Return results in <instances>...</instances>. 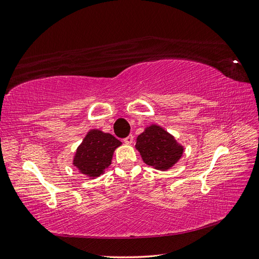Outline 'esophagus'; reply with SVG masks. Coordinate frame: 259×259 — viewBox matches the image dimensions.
<instances>
[{"label": "esophagus", "mask_w": 259, "mask_h": 259, "mask_svg": "<svg viewBox=\"0 0 259 259\" xmlns=\"http://www.w3.org/2000/svg\"><path fill=\"white\" fill-rule=\"evenodd\" d=\"M123 142H124L125 144H131L132 142H134V136L129 135L127 138L123 139Z\"/></svg>", "instance_id": "34e87169"}]
</instances>
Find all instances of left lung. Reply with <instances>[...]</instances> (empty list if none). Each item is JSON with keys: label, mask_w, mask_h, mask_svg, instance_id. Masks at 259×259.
Masks as SVG:
<instances>
[{"label": "left lung", "mask_w": 259, "mask_h": 259, "mask_svg": "<svg viewBox=\"0 0 259 259\" xmlns=\"http://www.w3.org/2000/svg\"><path fill=\"white\" fill-rule=\"evenodd\" d=\"M136 149L146 165L167 170L181 158L183 146L160 125L151 124L137 138Z\"/></svg>", "instance_id": "1"}]
</instances>
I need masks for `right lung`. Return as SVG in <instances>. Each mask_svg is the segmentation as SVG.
Instances as JSON below:
<instances>
[{
	"instance_id": "right-lung-1",
	"label": "right lung",
	"mask_w": 259,
	"mask_h": 259,
	"mask_svg": "<svg viewBox=\"0 0 259 259\" xmlns=\"http://www.w3.org/2000/svg\"><path fill=\"white\" fill-rule=\"evenodd\" d=\"M120 145L121 142L114 136L92 129L78 146L72 164L89 178H98L112 164L113 154Z\"/></svg>"
}]
</instances>
